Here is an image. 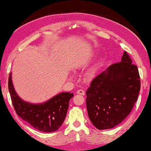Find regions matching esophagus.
Listing matches in <instances>:
<instances>
[{
    "label": "esophagus",
    "instance_id": "esophagus-1",
    "mask_svg": "<svg viewBox=\"0 0 151 151\" xmlns=\"http://www.w3.org/2000/svg\"><path fill=\"white\" fill-rule=\"evenodd\" d=\"M77 94H79V95H84L85 94V92L83 90H81V89H79L78 91H77Z\"/></svg>",
    "mask_w": 151,
    "mask_h": 151
}]
</instances>
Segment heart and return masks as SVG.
I'll use <instances>...</instances> for the list:
<instances>
[{
  "mask_svg": "<svg viewBox=\"0 0 151 151\" xmlns=\"http://www.w3.org/2000/svg\"><path fill=\"white\" fill-rule=\"evenodd\" d=\"M93 72H89V73L88 74V77H93Z\"/></svg>",
  "mask_w": 151,
  "mask_h": 151,
  "instance_id": "1",
  "label": "heart"
}]
</instances>
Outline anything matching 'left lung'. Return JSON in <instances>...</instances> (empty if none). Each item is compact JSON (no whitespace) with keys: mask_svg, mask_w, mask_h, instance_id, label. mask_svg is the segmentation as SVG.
Listing matches in <instances>:
<instances>
[{"mask_svg":"<svg viewBox=\"0 0 151 151\" xmlns=\"http://www.w3.org/2000/svg\"><path fill=\"white\" fill-rule=\"evenodd\" d=\"M126 51L91 81L86 92L89 118L98 129L113 128L129 115L141 88L137 66Z\"/></svg>","mask_w":151,"mask_h":151,"instance_id":"8db88e82","label":"left lung"}]
</instances>
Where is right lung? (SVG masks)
Returning a JSON list of instances; mask_svg holds the SVG:
<instances>
[{
    "instance_id": "right-lung-1",
    "label": "right lung",
    "mask_w": 151,
    "mask_h": 151,
    "mask_svg": "<svg viewBox=\"0 0 151 151\" xmlns=\"http://www.w3.org/2000/svg\"><path fill=\"white\" fill-rule=\"evenodd\" d=\"M8 88L15 111L19 117L34 128L45 132H52L62 125L73 93H61L42 104H33L22 100L15 92L11 78Z\"/></svg>"
}]
</instances>
